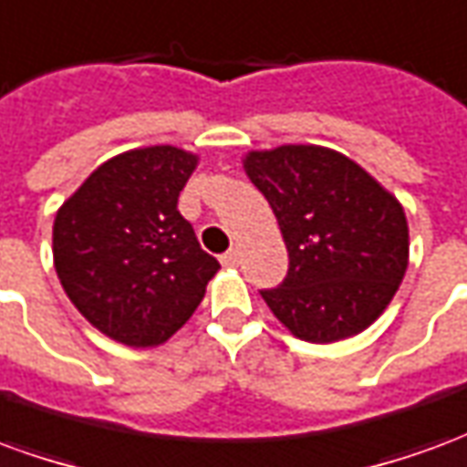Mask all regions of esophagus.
I'll return each mask as SVG.
<instances>
[{"mask_svg": "<svg viewBox=\"0 0 467 467\" xmlns=\"http://www.w3.org/2000/svg\"><path fill=\"white\" fill-rule=\"evenodd\" d=\"M240 257H243V254H240V250L234 247V250H230V253H224L220 260H223L224 267H237V265H240Z\"/></svg>", "mask_w": 467, "mask_h": 467, "instance_id": "esophagus-1", "label": "esophagus"}]
</instances>
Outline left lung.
<instances>
[{"label": "left lung", "instance_id": "8db88e82", "mask_svg": "<svg viewBox=\"0 0 467 467\" xmlns=\"http://www.w3.org/2000/svg\"><path fill=\"white\" fill-rule=\"evenodd\" d=\"M244 174L273 207L290 253L267 307L305 343L368 330L398 293L410 234L400 200L343 152L280 144L243 154Z\"/></svg>", "mask_w": 467, "mask_h": 467}]
</instances>
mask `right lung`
<instances>
[{"label":"right lung","instance_id":"add662e5","mask_svg":"<svg viewBox=\"0 0 467 467\" xmlns=\"http://www.w3.org/2000/svg\"><path fill=\"white\" fill-rule=\"evenodd\" d=\"M197 164L200 154L172 144L127 150L57 210V277L87 323L115 343H167L220 270L177 210Z\"/></svg>","mask_w":467,"mask_h":467}]
</instances>
